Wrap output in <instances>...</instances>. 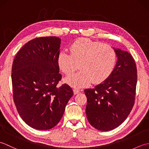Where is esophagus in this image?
I'll list each match as a JSON object with an SVG mask.
<instances>
[{
    "mask_svg": "<svg viewBox=\"0 0 149 149\" xmlns=\"http://www.w3.org/2000/svg\"><path fill=\"white\" fill-rule=\"evenodd\" d=\"M80 92V90L79 89H77V88H75L74 89V95H76L77 93H79Z\"/></svg>",
    "mask_w": 149,
    "mask_h": 149,
    "instance_id": "34e87169",
    "label": "esophagus"
}]
</instances>
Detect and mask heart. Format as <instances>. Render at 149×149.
Instances as JSON below:
<instances>
[{
  "label": "heart",
  "mask_w": 149,
  "mask_h": 149,
  "mask_svg": "<svg viewBox=\"0 0 149 149\" xmlns=\"http://www.w3.org/2000/svg\"><path fill=\"white\" fill-rule=\"evenodd\" d=\"M70 54L60 52L57 58L59 69L66 75L74 72L79 63L81 70L65 79L73 87L81 88L99 84L105 81L115 68L116 55L115 50L107 44L87 38L77 39L70 47Z\"/></svg>",
  "instance_id": "b5f03b06"
}]
</instances>
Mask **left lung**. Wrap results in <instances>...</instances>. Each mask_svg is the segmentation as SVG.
I'll return each instance as SVG.
<instances>
[{"label":"left lung","instance_id":"obj_1","mask_svg":"<svg viewBox=\"0 0 149 149\" xmlns=\"http://www.w3.org/2000/svg\"><path fill=\"white\" fill-rule=\"evenodd\" d=\"M118 60L102 83L84 90L88 122L98 130L107 131L125 121L133 107L137 83L134 59L127 51L115 49Z\"/></svg>","mask_w":149,"mask_h":149}]
</instances>
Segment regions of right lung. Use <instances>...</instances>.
I'll use <instances>...</instances> for the list:
<instances>
[{
	"mask_svg": "<svg viewBox=\"0 0 149 149\" xmlns=\"http://www.w3.org/2000/svg\"><path fill=\"white\" fill-rule=\"evenodd\" d=\"M61 39L36 38L28 42L16 55L12 66L13 100L18 113L28 125L48 130L61 119L74 95L61 79L57 58Z\"/></svg>",
	"mask_w": 149,
	"mask_h": 149,
	"instance_id": "obj_1",
	"label": "right lung"
}]
</instances>
